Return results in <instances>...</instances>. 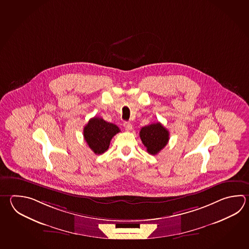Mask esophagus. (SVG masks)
Here are the masks:
<instances>
[{"mask_svg":"<svg viewBox=\"0 0 249 249\" xmlns=\"http://www.w3.org/2000/svg\"><path fill=\"white\" fill-rule=\"evenodd\" d=\"M123 126H124L125 129L127 130V131H130V130H132V124H131V123H129V122H124V123H123Z\"/></svg>","mask_w":249,"mask_h":249,"instance_id":"esophagus-1","label":"esophagus"}]
</instances>
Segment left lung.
I'll use <instances>...</instances> for the list:
<instances>
[{
    "label": "left lung",
    "instance_id": "obj_1",
    "mask_svg": "<svg viewBox=\"0 0 249 249\" xmlns=\"http://www.w3.org/2000/svg\"><path fill=\"white\" fill-rule=\"evenodd\" d=\"M140 138L148 153L156 155L165 147L169 140V132L161 123H152L140 130Z\"/></svg>",
    "mask_w": 249,
    "mask_h": 249
}]
</instances>
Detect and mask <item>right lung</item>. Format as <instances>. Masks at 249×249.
I'll use <instances>...</instances> for the list:
<instances>
[{"label": "right lung", "mask_w": 249, "mask_h": 249, "mask_svg": "<svg viewBox=\"0 0 249 249\" xmlns=\"http://www.w3.org/2000/svg\"><path fill=\"white\" fill-rule=\"evenodd\" d=\"M120 131L115 124L106 122L99 117H94L84 127L83 136L89 147L98 155L107 151L112 137Z\"/></svg>", "instance_id": "add662e5"}]
</instances>
